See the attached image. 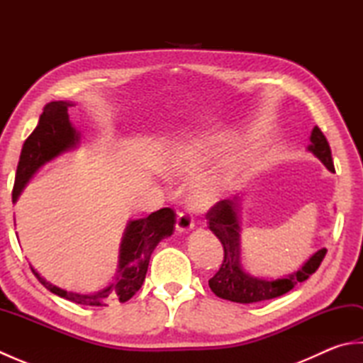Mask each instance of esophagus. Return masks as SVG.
Instances as JSON below:
<instances>
[{
  "mask_svg": "<svg viewBox=\"0 0 363 363\" xmlns=\"http://www.w3.org/2000/svg\"><path fill=\"white\" fill-rule=\"evenodd\" d=\"M194 220L190 218V215H187V213H179L177 215V220H176V230L177 233H181V234H186V233H189V230H191L194 229Z\"/></svg>",
  "mask_w": 363,
  "mask_h": 363,
  "instance_id": "esophagus-1",
  "label": "esophagus"
}]
</instances>
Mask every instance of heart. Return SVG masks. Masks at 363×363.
Returning <instances> with one entry per match:
<instances>
[{
  "mask_svg": "<svg viewBox=\"0 0 363 363\" xmlns=\"http://www.w3.org/2000/svg\"><path fill=\"white\" fill-rule=\"evenodd\" d=\"M212 160V152L203 145L181 146L167 159V174L172 179L190 181L196 177ZM223 195V182L218 177H207L196 182L189 191V204L198 211L211 209Z\"/></svg>",
  "mask_w": 363,
  "mask_h": 363,
  "instance_id": "obj_1",
  "label": "heart"
}]
</instances>
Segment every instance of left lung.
Returning <instances> with one entry per match:
<instances>
[{
    "instance_id": "left-lung-1",
    "label": "left lung",
    "mask_w": 363,
    "mask_h": 363,
    "mask_svg": "<svg viewBox=\"0 0 363 363\" xmlns=\"http://www.w3.org/2000/svg\"><path fill=\"white\" fill-rule=\"evenodd\" d=\"M309 140L311 145L307 146V151H311L329 172L334 173V162L330 156L329 143L318 126L312 129ZM242 209L243 198L235 195L234 198L217 203L207 213L209 229L221 242L223 250H225V260H223L221 268L209 281V287L215 295L240 304L259 303V301L285 295L296 284L309 279L317 272L321 260L326 256V248L318 250L296 272L277 277V279H265V277L252 276L246 272L242 264Z\"/></svg>"
}]
</instances>
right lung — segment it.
I'll return each instance as SVG.
<instances>
[{"label":"right lung","instance_id":"add662e5","mask_svg":"<svg viewBox=\"0 0 363 363\" xmlns=\"http://www.w3.org/2000/svg\"><path fill=\"white\" fill-rule=\"evenodd\" d=\"M73 106L74 103L72 101H52L45 106L37 128L23 145L12 191L13 203H17L28 182L43 165L62 156L64 152L78 148L81 134L72 125L68 115V109ZM174 223V212L168 207L152 212L146 218L129 220L120 243L118 265L113 281L94 293H76L60 289L46 281L33 267L30 269L51 293L72 303L82 306H107L115 301L126 303L140 290L154 248L173 234Z\"/></svg>","mask_w":363,"mask_h":363}]
</instances>
